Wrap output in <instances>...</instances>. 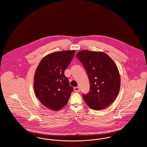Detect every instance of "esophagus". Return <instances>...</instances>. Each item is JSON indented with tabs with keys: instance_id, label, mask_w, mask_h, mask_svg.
Returning <instances> with one entry per match:
<instances>
[{
	"instance_id": "1",
	"label": "esophagus",
	"mask_w": 147,
	"mask_h": 147,
	"mask_svg": "<svg viewBox=\"0 0 147 147\" xmlns=\"http://www.w3.org/2000/svg\"><path fill=\"white\" fill-rule=\"evenodd\" d=\"M74 90L76 92H79L80 91V88L79 87H76L74 88Z\"/></svg>"
}]
</instances>
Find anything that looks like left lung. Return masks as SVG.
<instances>
[{
	"mask_svg": "<svg viewBox=\"0 0 147 147\" xmlns=\"http://www.w3.org/2000/svg\"><path fill=\"white\" fill-rule=\"evenodd\" d=\"M77 57L87 71L90 84L89 93L83 95L84 100L94 110L106 108L114 101L120 89L117 66L103 52L82 50Z\"/></svg>",
	"mask_w": 147,
	"mask_h": 147,
	"instance_id": "8db88e82",
	"label": "left lung"
}]
</instances>
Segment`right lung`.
<instances>
[{
    "label": "right lung",
    "instance_id": "add662e5",
    "mask_svg": "<svg viewBox=\"0 0 147 147\" xmlns=\"http://www.w3.org/2000/svg\"><path fill=\"white\" fill-rule=\"evenodd\" d=\"M74 50L53 52L45 56L34 74L35 95L46 108L59 111L66 105L73 88L64 71L74 55Z\"/></svg>",
    "mask_w": 147,
    "mask_h": 147
}]
</instances>
